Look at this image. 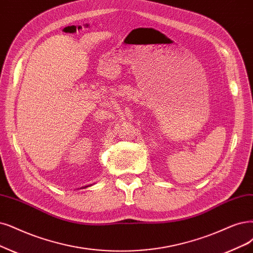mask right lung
Returning a JSON list of instances; mask_svg holds the SVG:
<instances>
[{"label": "right lung", "instance_id": "obj_1", "mask_svg": "<svg viewBox=\"0 0 253 253\" xmlns=\"http://www.w3.org/2000/svg\"><path fill=\"white\" fill-rule=\"evenodd\" d=\"M85 188H87V186H85ZM83 189H84V188H83Z\"/></svg>", "mask_w": 253, "mask_h": 253}]
</instances>
